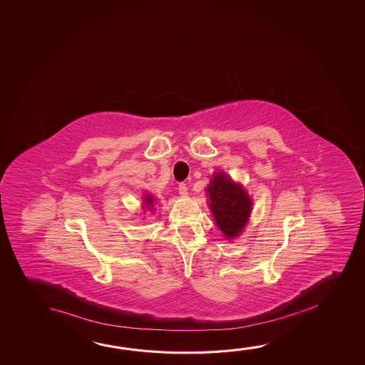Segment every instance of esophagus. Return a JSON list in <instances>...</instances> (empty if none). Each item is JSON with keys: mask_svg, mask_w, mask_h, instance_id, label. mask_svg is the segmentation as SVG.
<instances>
[{"mask_svg": "<svg viewBox=\"0 0 365 365\" xmlns=\"http://www.w3.org/2000/svg\"><path fill=\"white\" fill-rule=\"evenodd\" d=\"M178 192H180V196H187V185L185 183H180L178 185Z\"/></svg>", "mask_w": 365, "mask_h": 365, "instance_id": "esophagus-1", "label": "esophagus"}]
</instances>
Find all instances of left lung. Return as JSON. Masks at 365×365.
<instances>
[{
  "mask_svg": "<svg viewBox=\"0 0 365 365\" xmlns=\"http://www.w3.org/2000/svg\"><path fill=\"white\" fill-rule=\"evenodd\" d=\"M209 206L221 233L227 240L238 237L248 222L252 200L243 188L224 172H216L207 187Z\"/></svg>",
  "mask_w": 365,
  "mask_h": 365,
  "instance_id": "left-lung-1",
  "label": "left lung"
}]
</instances>
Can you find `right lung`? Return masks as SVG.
<instances>
[{"label":"right lung","instance_id":"right-lung-1","mask_svg":"<svg viewBox=\"0 0 365 365\" xmlns=\"http://www.w3.org/2000/svg\"><path fill=\"white\" fill-rule=\"evenodd\" d=\"M144 206L143 207H146L148 210H151V207H154V196H151V195H145L144 196Z\"/></svg>","mask_w":365,"mask_h":365}]
</instances>
